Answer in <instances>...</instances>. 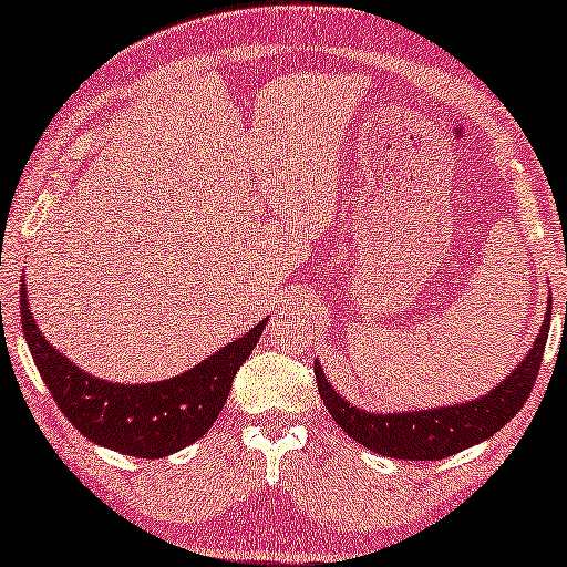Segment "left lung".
Here are the masks:
<instances>
[{"mask_svg": "<svg viewBox=\"0 0 567 567\" xmlns=\"http://www.w3.org/2000/svg\"><path fill=\"white\" fill-rule=\"evenodd\" d=\"M549 312H553V297H549L547 320L542 324L532 351L524 355L516 371H511L508 379H503L495 390L480 400L436 410H417V413H367L332 390L320 363H315L317 390L340 429L359 444L374 449L377 454L415 462L444 460V456L491 439L524 408L534 382H537L542 355H545Z\"/></svg>", "mask_w": 567, "mask_h": 567, "instance_id": "obj_1", "label": "left lung"}]
</instances>
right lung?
I'll list each match as a JSON object with an SVG mask.
<instances>
[{"mask_svg": "<svg viewBox=\"0 0 567 567\" xmlns=\"http://www.w3.org/2000/svg\"><path fill=\"white\" fill-rule=\"evenodd\" d=\"M20 286L22 332L35 369L41 371L61 413L95 444L142 460L181 452L212 429L229 398L237 369L252 353L266 328L262 320L247 336L175 379L154 384H113L84 374L45 340L28 309L25 278Z\"/></svg>", "mask_w": 567, "mask_h": 567, "instance_id": "obj_1", "label": "right lung"}]
</instances>
